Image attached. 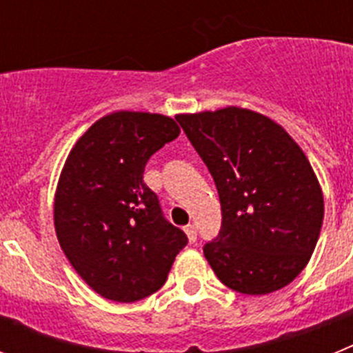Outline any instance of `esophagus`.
Returning a JSON list of instances; mask_svg holds the SVG:
<instances>
[{"mask_svg": "<svg viewBox=\"0 0 353 353\" xmlns=\"http://www.w3.org/2000/svg\"><path fill=\"white\" fill-rule=\"evenodd\" d=\"M183 230H185V233H187V239H189V242H196V239H198V233H196V226L194 224H187L185 228H183Z\"/></svg>", "mask_w": 353, "mask_h": 353, "instance_id": "34e87169", "label": "esophagus"}]
</instances>
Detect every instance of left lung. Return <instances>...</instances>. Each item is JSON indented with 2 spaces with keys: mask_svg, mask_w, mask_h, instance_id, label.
<instances>
[{
  "mask_svg": "<svg viewBox=\"0 0 353 353\" xmlns=\"http://www.w3.org/2000/svg\"><path fill=\"white\" fill-rule=\"evenodd\" d=\"M219 192V235L203 245L221 283L245 295L285 288L316 248L323 196L301 146L240 108L176 114Z\"/></svg>",
  "mask_w": 353,
  "mask_h": 353,
  "instance_id": "left-lung-1",
  "label": "left lung"
}]
</instances>
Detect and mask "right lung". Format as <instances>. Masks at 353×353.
<instances>
[{
    "mask_svg": "<svg viewBox=\"0 0 353 353\" xmlns=\"http://www.w3.org/2000/svg\"><path fill=\"white\" fill-rule=\"evenodd\" d=\"M179 134L170 117L118 111L95 121L65 161L56 235L76 272L104 299L136 302L155 293L187 245L143 180L148 159Z\"/></svg>",
    "mask_w": 353,
    "mask_h": 353,
    "instance_id": "add662e5",
    "label": "right lung"
}]
</instances>
